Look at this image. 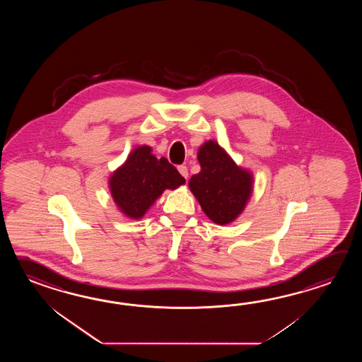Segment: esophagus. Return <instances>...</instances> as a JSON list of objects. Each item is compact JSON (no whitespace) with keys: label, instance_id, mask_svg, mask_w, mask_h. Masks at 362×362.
Here are the masks:
<instances>
[{"label":"esophagus","instance_id":"esophagus-1","mask_svg":"<svg viewBox=\"0 0 362 362\" xmlns=\"http://www.w3.org/2000/svg\"><path fill=\"white\" fill-rule=\"evenodd\" d=\"M178 172H180L185 178L189 177V170H187L186 165H178Z\"/></svg>","mask_w":362,"mask_h":362}]
</instances>
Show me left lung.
Segmentation results:
<instances>
[{"instance_id":"left-lung-1","label":"left lung","mask_w":362,"mask_h":362,"mask_svg":"<svg viewBox=\"0 0 362 362\" xmlns=\"http://www.w3.org/2000/svg\"><path fill=\"white\" fill-rule=\"evenodd\" d=\"M198 160L202 170L189 181L190 190L214 223H231L243 211L251 195V175L238 168L214 141L200 147Z\"/></svg>"}]
</instances>
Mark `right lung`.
Here are the masks:
<instances>
[{
	"label": "right lung",
	"mask_w": 362,
	"mask_h": 362,
	"mask_svg": "<svg viewBox=\"0 0 362 362\" xmlns=\"http://www.w3.org/2000/svg\"><path fill=\"white\" fill-rule=\"evenodd\" d=\"M182 184L185 178L176 167L164 156L159 159L151 154L148 146L136 148L110 180L116 204L132 218L145 215L165 189H176Z\"/></svg>",
	"instance_id": "obj_1"
}]
</instances>
